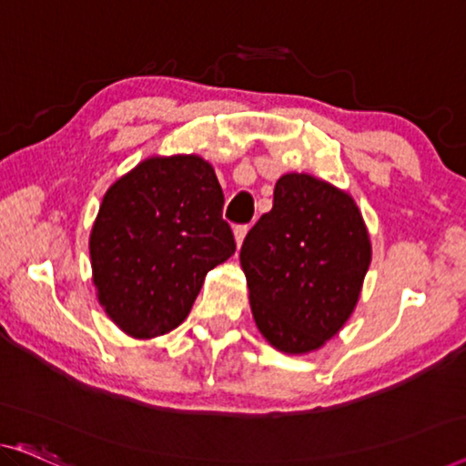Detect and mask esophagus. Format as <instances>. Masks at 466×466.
Wrapping results in <instances>:
<instances>
[{
  "label": "esophagus",
  "instance_id": "34e87169",
  "mask_svg": "<svg viewBox=\"0 0 466 466\" xmlns=\"http://www.w3.org/2000/svg\"><path fill=\"white\" fill-rule=\"evenodd\" d=\"M248 232V226H236L234 228V238H236V245H242V240H245V236Z\"/></svg>",
  "mask_w": 466,
  "mask_h": 466
}]
</instances>
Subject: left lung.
Returning <instances> with one entry per match:
<instances>
[{"label": "left lung", "mask_w": 466, "mask_h": 466, "mask_svg": "<svg viewBox=\"0 0 466 466\" xmlns=\"http://www.w3.org/2000/svg\"><path fill=\"white\" fill-rule=\"evenodd\" d=\"M370 259V236L350 194L309 173L282 176L272 211L240 248L263 339L289 356L320 350L356 309Z\"/></svg>", "instance_id": "left-lung-1"}]
</instances>
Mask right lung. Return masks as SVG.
Here are the masks:
<instances>
[{
    "mask_svg": "<svg viewBox=\"0 0 466 466\" xmlns=\"http://www.w3.org/2000/svg\"><path fill=\"white\" fill-rule=\"evenodd\" d=\"M221 209L198 155L148 157L106 190L89 234L92 280L125 335L152 339L186 320L207 272L236 251Z\"/></svg>",
    "mask_w": 466,
    "mask_h": 466,
    "instance_id": "1",
    "label": "right lung"
}]
</instances>
